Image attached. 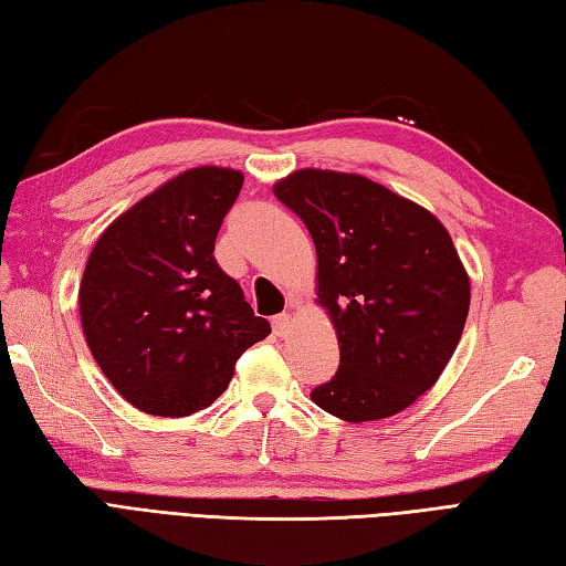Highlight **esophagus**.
Returning a JSON list of instances; mask_svg holds the SVG:
<instances>
[{"label": "esophagus", "mask_w": 566, "mask_h": 566, "mask_svg": "<svg viewBox=\"0 0 566 566\" xmlns=\"http://www.w3.org/2000/svg\"><path fill=\"white\" fill-rule=\"evenodd\" d=\"M271 326H273V334L275 336H281V338H285L287 334H291V326H293V316L287 314V312H283V314H279V316H273L271 319Z\"/></svg>", "instance_id": "1"}]
</instances>
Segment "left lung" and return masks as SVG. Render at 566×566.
I'll return each mask as SVG.
<instances>
[{
  "instance_id": "1",
  "label": "left lung",
  "mask_w": 566,
  "mask_h": 566,
  "mask_svg": "<svg viewBox=\"0 0 566 566\" xmlns=\"http://www.w3.org/2000/svg\"><path fill=\"white\" fill-rule=\"evenodd\" d=\"M273 195L310 230L314 302L338 338L340 365L312 401L346 422L406 410L449 365L471 307V279L449 230L355 172L302 168Z\"/></svg>"
}]
</instances>
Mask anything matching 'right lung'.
<instances>
[{"label": "right lung", "instance_id": "1", "mask_svg": "<svg viewBox=\"0 0 566 566\" xmlns=\"http://www.w3.org/2000/svg\"><path fill=\"white\" fill-rule=\"evenodd\" d=\"M242 182L223 165L179 172L119 213L91 250L81 328L109 384L148 416L211 406L238 357L271 334L213 256Z\"/></svg>", "mask_w": 566, "mask_h": 566}]
</instances>
